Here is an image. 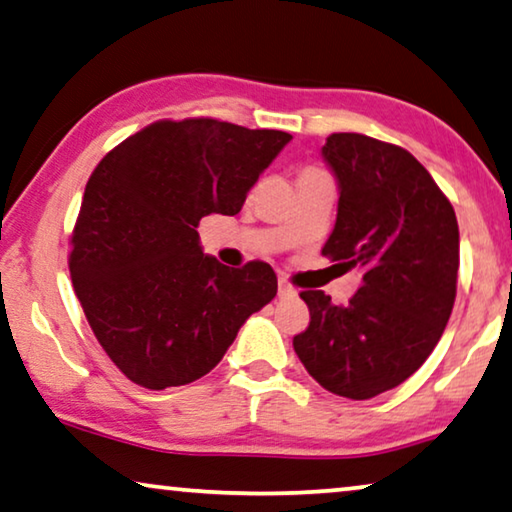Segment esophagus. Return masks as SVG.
Returning <instances> with one entry per match:
<instances>
[{"label": "esophagus", "instance_id": "obj_1", "mask_svg": "<svg viewBox=\"0 0 512 512\" xmlns=\"http://www.w3.org/2000/svg\"><path fill=\"white\" fill-rule=\"evenodd\" d=\"M278 296L280 299H294L296 296V289L289 285V282L285 280V278H280L278 280Z\"/></svg>", "mask_w": 512, "mask_h": 512}]
</instances>
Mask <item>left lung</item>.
I'll list each match as a JSON object with an SVG mask.
<instances>
[{"label":"left lung","instance_id":"8db88e82","mask_svg":"<svg viewBox=\"0 0 512 512\" xmlns=\"http://www.w3.org/2000/svg\"><path fill=\"white\" fill-rule=\"evenodd\" d=\"M322 156L340 190L322 255L361 269L363 280L345 305L301 292L310 324L294 335V352L326 391L370 400L409 379L437 347L455 303L460 230L430 172L398 144L333 133Z\"/></svg>","mask_w":512,"mask_h":512}]
</instances>
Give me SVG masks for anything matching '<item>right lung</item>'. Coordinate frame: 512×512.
Masks as SVG:
<instances>
[{"label": "right lung", "instance_id": "obj_1", "mask_svg": "<svg viewBox=\"0 0 512 512\" xmlns=\"http://www.w3.org/2000/svg\"><path fill=\"white\" fill-rule=\"evenodd\" d=\"M289 140L207 117L163 119L91 172L68 269L96 340L137 386L163 391L204 377L276 296L269 264H220L202 253L197 225L239 213Z\"/></svg>", "mask_w": 512, "mask_h": 512}]
</instances>
